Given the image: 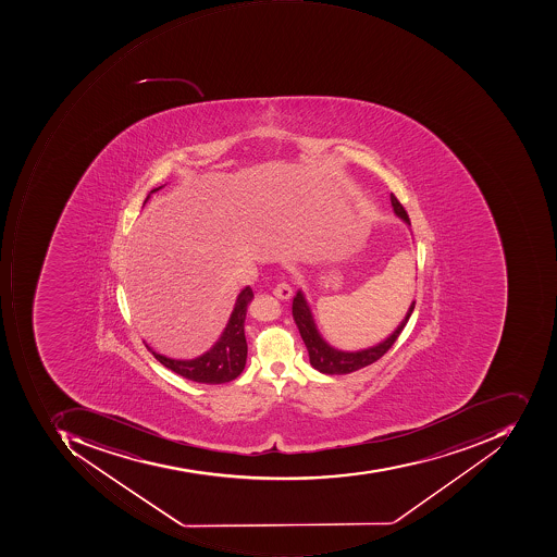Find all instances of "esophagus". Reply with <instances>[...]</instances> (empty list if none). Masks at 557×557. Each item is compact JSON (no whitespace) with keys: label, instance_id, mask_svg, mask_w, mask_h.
<instances>
[{"label":"esophagus","instance_id":"obj_1","mask_svg":"<svg viewBox=\"0 0 557 557\" xmlns=\"http://www.w3.org/2000/svg\"><path fill=\"white\" fill-rule=\"evenodd\" d=\"M273 295L276 296V298L283 299V301H286V299H289L293 296L292 286L286 283H280L274 287Z\"/></svg>","mask_w":557,"mask_h":557}]
</instances>
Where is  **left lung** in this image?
<instances>
[{
  "label": "left lung",
  "instance_id": "1",
  "mask_svg": "<svg viewBox=\"0 0 557 557\" xmlns=\"http://www.w3.org/2000/svg\"><path fill=\"white\" fill-rule=\"evenodd\" d=\"M389 200H392L393 212L410 227V219H408L407 212H405L404 206L398 202L397 197L389 194ZM413 308L414 301H411L410 308H408L401 323L383 342L368 346V348L357 349V351H345V349L335 348V346H331L323 338L320 330H318L317 321H314L311 306H309L302 289H298L295 299H293V318H295L299 335H301L306 349H308L311 367L320 371V373H324V375H348L352 371L361 370V368L368 367V364L375 363L376 360H380L392 348L393 343L397 342L398 336L404 331L405 324L410 320Z\"/></svg>",
  "mask_w": 557,
  "mask_h": 557
}]
</instances>
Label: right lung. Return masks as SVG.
I'll use <instances>...</instances> for the list:
<instances>
[{"mask_svg": "<svg viewBox=\"0 0 557 557\" xmlns=\"http://www.w3.org/2000/svg\"><path fill=\"white\" fill-rule=\"evenodd\" d=\"M164 186L150 190L149 196L144 200V206L147 205V200L150 199L153 193ZM252 298H255V295H252L251 287H244L243 292L237 295L233 313H231L226 327L222 331L218 342L208 351L202 352L200 357L190 358V360H175V358L160 355L156 349L150 348L147 343L146 346L160 363L177 373V375L184 376V379L206 383V385H221V383L233 382L243 373L244 367H246V358H248V343H246V336H244V321H246L248 305L252 301Z\"/></svg>", "mask_w": 557, "mask_h": 557, "instance_id": "1", "label": "right lung"}]
</instances>
